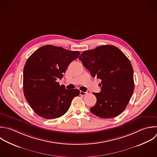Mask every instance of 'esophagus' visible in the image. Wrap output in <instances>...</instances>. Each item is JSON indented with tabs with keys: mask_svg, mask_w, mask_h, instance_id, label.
Wrapping results in <instances>:
<instances>
[{
	"mask_svg": "<svg viewBox=\"0 0 157 157\" xmlns=\"http://www.w3.org/2000/svg\"><path fill=\"white\" fill-rule=\"evenodd\" d=\"M87 93H88L87 92H84V91H80V94L82 95V96H85V95H86Z\"/></svg>",
	"mask_w": 157,
	"mask_h": 157,
	"instance_id": "obj_1",
	"label": "esophagus"
}]
</instances>
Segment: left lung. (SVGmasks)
<instances>
[{
	"instance_id": "left-lung-1",
	"label": "left lung",
	"mask_w": 157,
	"mask_h": 157,
	"mask_svg": "<svg viewBox=\"0 0 157 157\" xmlns=\"http://www.w3.org/2000/svg\"><path fill=\"white\" fill-rule=\"evenodd\" d=\"M91 75L101 79L100 93L91 112L101 118L119 115L126 109L134 91L133 69L124 54L113 45H102L84 51L79 57Z\"/></svg>"
}]
</instances>
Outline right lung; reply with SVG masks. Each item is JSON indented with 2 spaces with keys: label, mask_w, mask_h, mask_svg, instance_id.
I'll return each mask as SVG.
<instances>
[{
  "label": "right lung",
  "mask_w": 157,
  "mask_h": 157,
  "mask_svg": "<svg viewBox=\"0 0 157 157\" xmlns=\"http://www.w3.org/2000/svg\"><path fill=\"white\" fill-rule=\"evenodd\" d=\"M80 55L60 47L44 45L28 59L23 71V90L26 99L40 117L53 119L65 114L78 89L67 90L56 80L61 79L69 64Z\"/></svg>",
  "instance_id": "1"
}]
</instances>
